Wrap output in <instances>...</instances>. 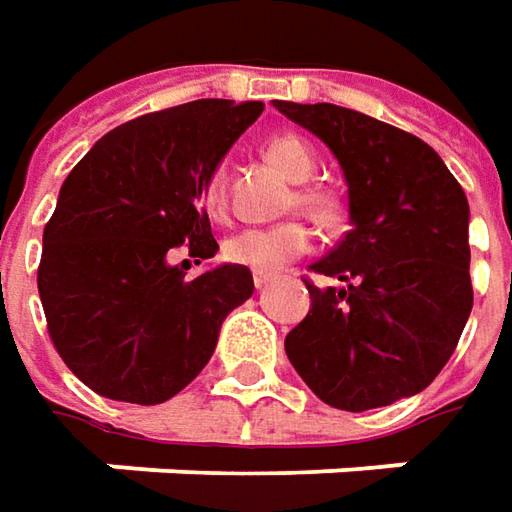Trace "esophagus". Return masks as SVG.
Listing matches in <instances>:
<instances>
[{
    "mask_svg": "<svg viewBox=\"0 0 512 512\" xmlns=\"http://www.w3.org/2000/svg\"><path fill=\"white\" fill-rule=\"evenodd\" d=\"M270 282H273V276H270V273H259V270L253 273V285H256L259 291H262L265 285H270Z\"/></svg>",
    "mask_w": 512,
    "mask_h": 512,
    "instance_id": "34e87169",
    "label": "esophagus"
}]
</instances>
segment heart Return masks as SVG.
Masks as SVG:
<instances>
[{
  "mask_svg": "<svg viewBox=\"0 0 512 512\" xmlns=\"http://www.w3.org/2000/svg\"><path fill=\"white\" fill-rule=\"evenodd\" d=\"M265 155L273 167L282 175H288L291 181H308L311 172L317 169V155L308 143L296 135H276L265 143ZM201 207L213 218H224L227 213V195H224V169L216 167L201 184ZM291 207L305 210L311 218H317L322 224L334 221L337 216V198L334 192L322 190V187H299L291 198ZM314 244V233L308 230L305 221H282L273 227H253L242 230L236 236H230L221 244V256L233 265L259 270V273H273V270L285 268L288 262H294L299 256H305Z\"/></svg>",
  "mask_w": 512,
  "mask_h": 512,
  "instance_id": "1",
  "label": "heart"
}]
</instances>
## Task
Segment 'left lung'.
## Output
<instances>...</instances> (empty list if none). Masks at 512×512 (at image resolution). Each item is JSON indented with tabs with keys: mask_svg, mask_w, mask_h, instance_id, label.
Here are the masks:
<instances>
[{
	"mask_svg": "<svg viewBox=\"0 0 512 512\" xmlns=\"http://www.w3.org/2000/svg\"><path fill=\"white\" fill-rule=\"evenodd\" d=\"M273 106L337 155L351 230L305 279L311 311L285 337L322 403L363 412L418 395L447 366L473 311L470 207L438 152L392 123L331 106Z\"/></svg>",
	"mask_w": 512,
	"mask_h": 512,
	"instance_id": "1",
	"label": "left lung"
}]
</instances>
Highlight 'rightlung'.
<instances>
[{
	"mask_svg": "<svg viewBox=\"0 0 512 512\" xmlns=\"http://www.w3.org/2000/svg\"><path fill=\"white\" fill-rule=\"evenodd\" d=\"M265 103L192 100L112 129L68 172L42 233L48 337L91 392L155 406L207 366L224 317L253 294L242 265L187 276L218 244L201 184Z\"/></svg>",
	"mask_w": 512,
	"mask_h": 512,
	"instance_id": "add662e5",
	"label": "right lung"
}]
</instances>
